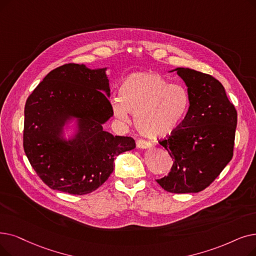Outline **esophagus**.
I'll return each mask as SVG.
<instances>
[{
    "label": "esophagus",
    "mask_w": 256,
    "mask_h": 256,
    "mask_svg": "<svg viewBox=\"0 0 256 256\" xmlns=\"http://www.w3.org/2000/svg\"><path fill=\"white\" fill-rule=\"evenodd\" d=\"M136 144H137V148H142V150H146V148H152L150 142L146 141V140H143V139H138L137 142H136Z\"/></svg>",
    "instance_id": "obj_1"
}]
</instances>
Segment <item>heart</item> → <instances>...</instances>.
I'll use <instances>...</instances> for the list:
<instances>
[{"instance_id": "1", "label": "heart", "mask_w": 256, "mask_h": 256, "mask_svg": "<svg viewBox=\"0 0 256 256\" xmlns=\"http://www.w3.org/2000/svg\"><path fill=\"white\" fill-rule=\"evenodd\" d=\"M119 98L110 102L116 118L128 121L134 114L137 130L148 138L170 135L180 126L190 104L186 88L170 84L157 72L128 75L119 88Z\"/></svg>"}]
</instances>
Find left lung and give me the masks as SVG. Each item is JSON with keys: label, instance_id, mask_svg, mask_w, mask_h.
<instances>
[{"label": "left lung", "instance_id": "obj_1", "mask_svg": "<svg viewBox=\"0 0 256 256\" xmlns=\"http://www.w3.org/2000/svg\"><path fill=\"white\" fill-rule=\"evenodd\" d=\"M172 71L184 80L190 104L180 126L160 141L174 164L170 174L157 182L172 194L198 192L232 159L238 113L214 77L190 68Z\"/></svg>", "mask_w": 256, "mask_h": 256}]
</instances>
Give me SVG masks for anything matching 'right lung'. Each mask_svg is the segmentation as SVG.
<instances>
[{
    "instance_id": "1",
    "label": "right lung",
    "mask_w": 256,
    "mask_h": 256,
    "mask_svg": "<svg viewBox=\"0 0 256 256\" xmlns=\"http://www.w3.org/2000/svg\"><path fill=\"white\" fill-rule=\"evenodd\" d=\"M106 68L58 66L28 97L24 150L31 166L52 190L86 194L102 186L120 154L136 148L132 137L114 136L102 126L113 116ZM74 122L72 136L64 128Z\"/></svg>"
}]
</instances>
